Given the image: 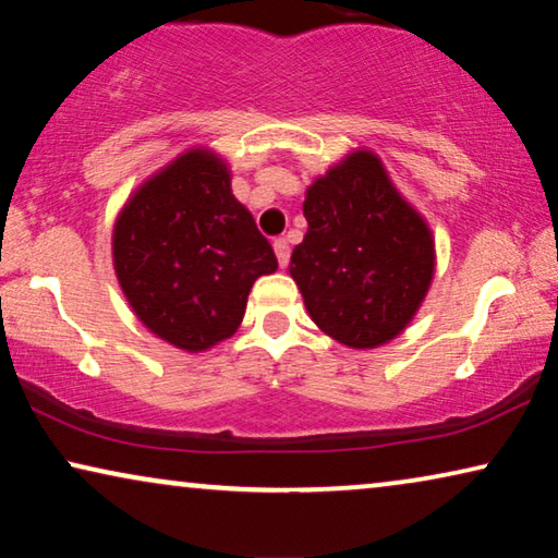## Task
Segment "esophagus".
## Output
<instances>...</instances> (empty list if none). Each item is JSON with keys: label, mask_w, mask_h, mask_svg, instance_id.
<instances>
[{"label": "esophagus", "mask_w": 558, "mask_h": 558, "mask_svg": "<svg viewBox=\"0 0 558 558\" xmlns=\"http://www.w3.org/2000/svg\"><path fill=\"white\" fill-rule=\"evenodd\" d=\"M274 254H277L281 269H287V264H289V243L284 239L274 241Z\"/></svg>", "instance_id": "1"}]
</instances>
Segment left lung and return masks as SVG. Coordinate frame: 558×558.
I'll return each mask as SVG.
<instances>
[{
    "instance_id": "8db88e82",
    "label": "left lung",
    "mask_w": 558,
    "mask_h": 558,
    "mask_svg": "<svg viewBox=\"0 0 558 558\" xmlns=\"http://www.w3.org/2000/svg\"><path fill=\"white\" fill-rule=\"evenodd\" d=\"M307 233L289 277L312 323L340 345L373 350L407 330L437 271L426 218L393 185L384 159L357 147L304 193Z\"/></svg>"
}]
</instances>
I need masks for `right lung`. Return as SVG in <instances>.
Returning <instances> with one entry per match:
<instances>
[{
  "instance_id": "1",
  "label": "right lung",
  "mask_w": 558,
  "mask_h": 558,
  "mask_svg": "<svg viewBox=\"0 0 558 558\" xmlns=\"http://www.w3.org/2000/svg\"><path fill=\"white\" fill-rule=\"evenodd\" d=\"M111 258L136 319L185 353L231 338L254 281L279 269L210 147L180 151L132 190L113 220Z\"/></svg>"
}]
</instances>
